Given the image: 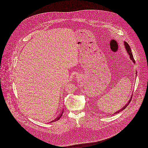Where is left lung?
I'll return each instance as SVG.
<instances>
[{"label":"left lung","mask_w":148,"mask_h":148,"mask_svg":"<svg viewBox=\"0 0 148 148\" xmlns=\"http://www.w3.org/2000/svg\"><path fill=\"white\" fill-rule=\"evenodd\" d=\"M124 45H125V49H126V50L127 51V53H128V55H129V58H130V59L133 62V63L134 64H135V61H134V58H133V54H132V51H131V49H130V47H129V44L127 43L126 42H124ZM136 74H137V72H136ZM132 96H130V99H129V100L128 101V102H127V104L125 105V106H124V107H123L122 108V109H120V110H119V111H117V112H116V113H120V112H121V111H123L124 109H125L126 108H127V106H128L129 104V103H130V101H131V99H132Z\"/></svg>","instance_id":"left-lung-1"}]
</instances>
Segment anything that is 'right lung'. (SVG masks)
<instances>
[{
  "label": "right lung",
  "instance_id": "obj_1",
  "mask_svg": "<svg viewBox=\"0 0 148 148\" xmlns=\"http://www.w3.org/2000/svg\"><path fill=\"white\" fill-rule=\"evenodd\" d=\"M63 110H62V112L60 113V116L58 117H57L55 120H53V121H51V123H52V122H54V121H58V120H59L60 118H61V117H62V114H63Z\"/></svg>",
  "mask_w": 148,
  "mask_h": 148
}]
</instances>
